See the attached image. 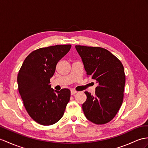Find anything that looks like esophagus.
Masks as SVG:
<instances>
[{
  "instance_id": "34e87169",
  "label": "esophagus",
  "mask_w": 148,
  "mask_h": 148,
  "mask_svg": "<svg viewBox=\"0 0 148 148\" xmlns=\"http://www.w3.org/2000/svg\"><path fill=\"white\" fill-rule=\"evenodd\" d=\"M76 93H77V91L76 90H71V95H74Z\"/></svg>"
}]
</instances>
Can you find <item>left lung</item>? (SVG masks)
<instances>
[{
    "label": "left lung",
    "mask_w": 148,
    "mask_h": 148,
    "mask_svg": "<svg viewBox=\"0 0 148 148\" xmlns=\"http://www.w3.org/2000/svg\"><path fill=\"white\" fill-rule=\"evenodd\" d=\"M88 77L95 80V95L85 92L86 100L82 109L88 120L95 124L109 122L116 116L124 99L125 75L121 61L100 47L75 46Z\"/></svg>",
    "instance_id": "obj_1"
}]
</instances>
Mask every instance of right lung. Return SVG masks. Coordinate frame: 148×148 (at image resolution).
Returning a JSON list of instances; mask_svg holds the SVG:
<instances>
[{
	"label": "right lung",
	"instance_id": "1",
	"mask_svg": "<svg viewBox=\"0 0 148 148\" xmlns=\"http://www.w3.org/2000/svg\"><path fill=\"white\" fill-rule=\"evenodd\" d=\"M71 47V45H55L34 50L26 58L18 73V89L25 109L41 125L56 123L70 101L69 89L54 91L49 84L58 62Z\"/></svg>",
	"mask_w": 148,
	"mask_h": 148
}]
</instances>
